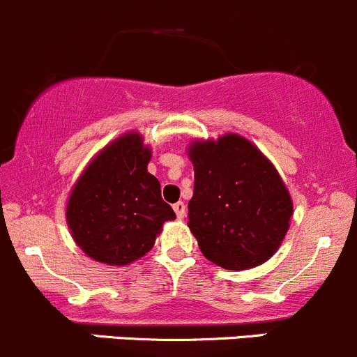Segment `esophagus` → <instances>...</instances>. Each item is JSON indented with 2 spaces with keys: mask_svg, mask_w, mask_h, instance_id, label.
Segmentation results:
<instances>
[{
  "mask_svg": "<svg viewBox=\"0 0 357 357\" xmlns=\"http://www.w3.org/2000/svg\"><path fill=\"white\" fill-rule=\"evenodd\" d=\"M174 211L178 218H183V216H185V204H183L182 201H178V203L174 204Z\"/></svg>",
  "mask_w": 357,
  "mask_h": 357,
  "instance_id": "34e87169",
  "label": "esophagus"
}]
</instances>
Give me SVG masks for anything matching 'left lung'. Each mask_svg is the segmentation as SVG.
Segmentation results:
<instances>
[{
    "label": "left lung",
    "instance_id": "8db88e82",
    "mask_svg": "<svg viewBox=\"0 0 357 357\" xmlns=\"http://www.w3.org/2000/svg\"><path fill=\"white\" fill-rule=\"evenodd\" d=\"M194 194L189 229L206 259L248 270L277 252L287 234L292 199L271 161L237 134L189 146Z\"/></svg>",
    "mask_w": 357,
    "mask_h": 357
}]
</instances>
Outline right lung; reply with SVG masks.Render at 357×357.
Returning a JSON list of instances; mask_svg holds the SVG:
<instances>
[{"mask_svg": "<svg viewBox=\"0 0 357 357\" xmlns=\"http://www.w3.org/2000/svg\"><path fill=\"white\" fill-rule=\"evenodd\" d=\"M149 160L142 135L128 132L102 148L75 182L67 223L89 258L109 266L132 263L151 251L163 223L175 220L148 172Z\"/></svg>", "mask_w": 357, "mask_h": 357, "instance_id": "right-lung-1", "label": "right lung"}]
</instances>
